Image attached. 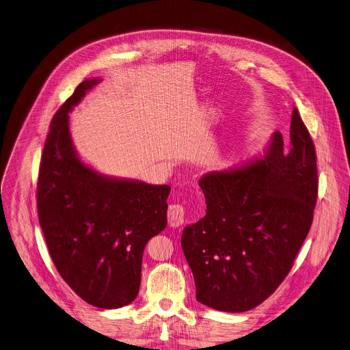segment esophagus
<instances>
[{"label": "esophagus", "instance_id": "esophagus-1", "mask_svg": "<svg viewBox=\"0 0 350 350\" xmlns=\"http://www.w3.org/2000/svg\"><path fill=\"white\" fill-rule=\"evenodd\" d=\"M184 216H185V211L183 208V205L180 204H173L169 206L167 211V219H169V224L173 228H178L184 224Z\"/></svg>", "mask_w": 350, "mask_h": 350}]
</instances>
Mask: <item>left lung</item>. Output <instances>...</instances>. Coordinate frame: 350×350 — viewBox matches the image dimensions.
I'll use <instances>...</instances> for the list:
<instances>
[{
	"label": "left lung",
	"instance_id": "1",
	"mask_svg": "<svg viewBox=\"0 0 350 350\" xmlns=\"http://www.w3.org/2000/svg\"><path fill=\"white\" fill-rule=\"evenodd\" d=\"M206 215L183 230L197 300L241 312L267 300L291 272L319 197L314 142L295 107L291 148L276 131L261 161L200 180Z\"/></svg>",
	"mask_w": 350,
	"mask_h": 350
}]
</instances>
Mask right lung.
<instances>
[{
    "label": "right lung",
    "mask_w": 350,
    "mask_h": 350,
    "mask_svg": "<svg viewBox=\"0 0 350 350\" xmlns=\"http://www.w3.org/2000/svg\"><path fill=\"white\" fill-rule=\"evenodd\" d=\"M98 82H81L50 122L38 216L51 261L70 288L94 307L120 308L138 296L145 245L167 224L170 185L111 180L81 163L68 113Z\"/></svg>",
    "instance_id": "add662e5"
}]
</instances>
